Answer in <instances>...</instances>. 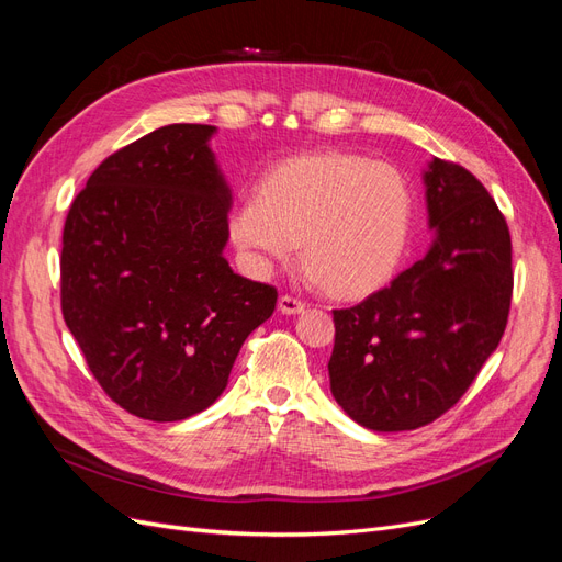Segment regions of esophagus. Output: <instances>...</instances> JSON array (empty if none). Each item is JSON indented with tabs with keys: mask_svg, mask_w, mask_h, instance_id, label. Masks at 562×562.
Here are the masks:
<instances>
[{
	"mask_svg": "<svg viewBox=\"0 0 562 562\" xmlns=\"http://www.w3.org/2000/svg\"><path fill=\"white\" fill-rule=\"evenodd\" d=\"M279 312L285 314V316L300 314V312H304V302H300V300L293 297V295H281V297H279Z\"/></svg>",
	"mask_w": 562,
	"mask_h": 562,
	"instance_id": "1",
	"label": "esophagus"
}]
</instances>
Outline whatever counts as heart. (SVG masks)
I'll use <instances>...</instances> for the list:
<instances>
[{
	"label": "heart",
	"mask_w": 562,
	"mask_h": 562,
	"mask_svg": "<svg viewBox=\"0 0 562 562\" xmlns=\"http://www.w3.org/2000/svg\"><path fill=\"white\" fill-rule=\"evenodd\" d=\"M415 192L391 164L347 151L283 161L258 196L236 203L229 236L255 274L293 262L339 297H366L398 271L413 234Z\"/></svg>",
	"instance_id": "1"
}]
</instances>
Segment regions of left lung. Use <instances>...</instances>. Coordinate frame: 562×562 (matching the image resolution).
Wrapping results in <instances>:
<instances>
[{
  "instance_id": "1",
  "label": "left lung",
  "mask_w": 562,
  "mask_h": 562,
  "mask_svg": "<svg viewBox=\"0 0 562 562\" xmlns=\"http://www.w3.org/2000/svg\"><path fill=\"white\" fill-rule=\"evenodd\" d=\"M434 241L391 285L335 310L330 391L372 431H411L464 396L497 349L512 307V236L467 168L424 171Z\"/></svg>"
}]
</instances>
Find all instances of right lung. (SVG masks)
Returning <instances> with one entry per match:
<instances>
[{
    "instance_id": "obj_1",
    "label": "right lung",
    "mask_w": 562,
    "mask_h": 562,
    "mask_svg": "<svg viewBox=\"0 0 562 562\" xmlns=\"http://www.w3.org/2000/svg\"><path fill=\"white\" fill-rule=\"evenodd\" d=\"M215 126L171 124L114 151L72 201L60 304L105 394L135 417L180 422L223 394L277 291L225 260L232 190Z\"/></svg>"
}]
</instances>
